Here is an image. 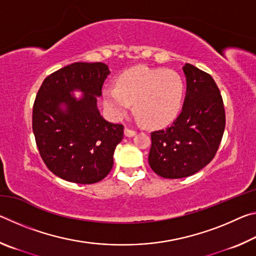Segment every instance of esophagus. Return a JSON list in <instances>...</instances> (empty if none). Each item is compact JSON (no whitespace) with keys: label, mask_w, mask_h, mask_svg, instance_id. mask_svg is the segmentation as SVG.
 I'll use <instances>...</instances> for the list:
<instances>
[{"label":"esophagus","mask_w":256,"mask_h":256,"mask_svg":"<svg viewBox=\"0 0 256 256\" xmlns=\"http://www.w3.org/2000/svg\"><path fill=\"white\" fill-rule=\"evenodd\" d=\"M124 134H125V136L131 138V136H136V132L134 131V130H131V128H124Z\"/></svg>","instance_id":"esophagus-1"}]
</instances>
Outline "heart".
<instances>
[{
  "label": "heart",
  "instance_id": "obj_1",
  "mask_svg": "<svg viewBox=\"0 0 256 256\" xmlns=\"http://www.w3.org/2000/svg\"><path fill=\"white\" fill-rule=\"evenodd\" d=\"M184 94V81L177 72L136 66L120 74L116 86H105L102 96L115 118H122L134 104V110L146 124L162 126L178 115Z\"/></svg>",
  "mask_w": 256,
  "mask_h": 256
}]
</instances>
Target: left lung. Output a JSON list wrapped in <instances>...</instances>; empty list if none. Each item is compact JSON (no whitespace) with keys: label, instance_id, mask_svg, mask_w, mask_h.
<instances>
[{"label":"left lung","instance_id":"left-lung-1","mask_svg":"<svg viewBox=\"0 0 256 256\" xmlns=\"http://www.w3.org/2000/svg\"><path fill=\"white\" fill-rule=\"evenodd\" d=\"M186 96L170 126L151 133L149 164L164 178H183L214 158L226 126L222 97L212 76L185 63Z\"/></svg>","mask_w":256,"mask_h":256}]
</instances>
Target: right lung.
<instances>
[{
    "label": "right lung",
    "mask_w": 256,
    "mask_h": 256,
    "mask_svg": "<svg viewBox=\"0 0 256 256\" xmlns=\"http://www.w3.org/2000/svg\"><path fill=\"white\" fill-rule=\"evenodd\" d=\"M108 74L104 63L76 62L52 73L38 90L32 131L42 162L60 178L94 184L112 170L124 126L107 122L98 110ZM74 90L84 92L80 100L70 94Z\"/></svg>",
    "instance_id": "1"
}]
</instances>
